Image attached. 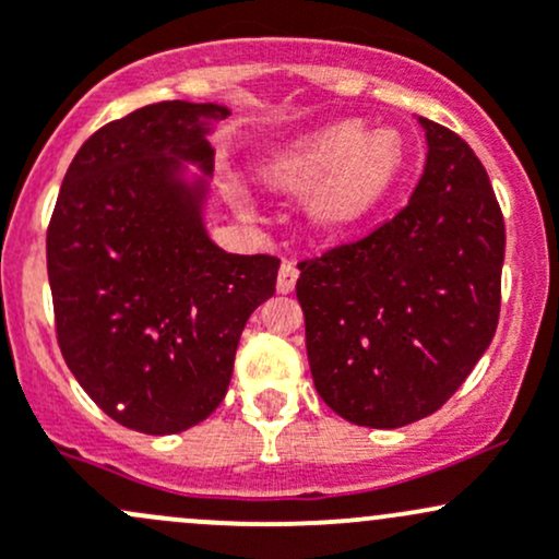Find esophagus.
<instances>
[{
    "mask_svg": "<svg viewBox=\"0 0 559 559\" xmlns=\"http://www.w3.org/2000/svg\"><path fill=\"white\" fill-rule=\"evenodd\" d=\"M298 282V266L296 261H282L280 266V274H277V290L280 293H293V287H296Z\"/></svg>",
    "mask_w": 559,
    "mask_h": 559,
    "instance_id": "esophagus-1",
    "label": "esophagus"
}]
</instances>
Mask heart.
Returning a JSON list of instances; mask_svg holds the SVG:
<instances>
[{"label": "heart", "instance_id": "obj_1", "mask_svg": "<svg viewBox=\"0 0 559 559\" xmlns=\"http://www.w3.org/2000/svg\"><path fill=\"white\" fill-rule=\"evenodd\" d=\"M400 167V152L392 138L370 135L359 124H333L293 143L269 167V178L280 186H306L322 177L314 191V215L320 224L349 226L365 218Z\"/></svg>", "mask_w": 559, "mask_h": 559}]
</instances>
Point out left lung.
<instances>
[{"label":"left lung","mask_w":559,"mask_h":559,"mask_svg":"<svg viewBox=\"0 0 559 559\" xmlns=\"http://www.w3.org/2000/svg\"><path fill=\"white\" fill-rule=\"evenodd\" d=\"M418 122L429 154L411 202L368 237L298 263L317 392L370 429L440 411L501 311L507 231L488 173L464 138Z\"/></svg>","instance_id":"8db88e82"}]
</instances>
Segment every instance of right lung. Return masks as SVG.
Returning a JSON list of instances; mask_svg holds the SVG:
<instances>
[{
    "mask_svg": "<svg viewBox=\"0 0 559 559\" xmlns=\"http://www.w3.org/2000/svg\"><path fill=\"white\" fill-rule=\"evenodd\" d=\"M215 104L162 100L95 130L47 226L58 346L90 400L143 435L205 421L229 389L245 322L274 296L280 258L207 237Z\"/></svg>",
    "mask_w": 559,
    "mask_h": 559,
    "instance_id": "right-lung-1",
    "label": "right lung"
}]
</instances>
